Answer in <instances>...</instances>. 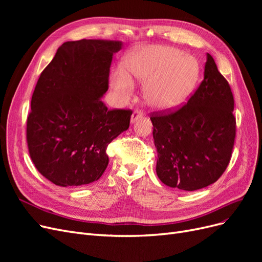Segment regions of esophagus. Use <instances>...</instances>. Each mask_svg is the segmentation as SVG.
Wrapping results in <instances>:
<instances>
[{"label":"esophagus","mask_w":262,"mask_h":262,"mask_svg":"<svg viewBox=\"0 0 262 262\" xmlns=\"http://www.w3.org/2000/svg\"><path fill=\"white\" fill-rule=\"evenodd\" d=\"M142 117H143V113H142L141 110H138V109L134 110L132 116H131V122H136L138 119H140Z\"/></svg>","instance_id":"34e87169"}]
</instances>
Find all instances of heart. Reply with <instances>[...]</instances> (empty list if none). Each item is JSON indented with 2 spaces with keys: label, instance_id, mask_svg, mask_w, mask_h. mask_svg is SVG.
I'll return each instance as SVG.
<instances>
[{
  "label": "heart",
  "instance_id": "obj_1",
  "mask_svg": "<svg viewBox=\"0 0 262 262\" xmlns=\"http://www.w3.org/2000/svg\"><path fill=\"white\" fill-rule=\"evenodd\" d=\"M199 75V63L191 55L168 46H146L128 54L123 69L113 72L110 84L125 99L134 94L133 81L145 84L147 104L155 109L169 110L186 101Z\"/></svg>",
  "mask_w": 262,
  "mask_h": 262
}]
</instances>
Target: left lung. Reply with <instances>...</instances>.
Masks as SVG:
<instances>
[{
	"label": "left lung",
	"instance_id": "obj_1",
	"mask_svg": "<svg viewBox=\"0 0 262 262\" xmlns=\"http://www.w3.org/2000/svg\"><path fill=\"white\" fill-rule=\"evenodd\" d=\"M233 110L231 86L208 53L203 81L186 104L150 114L163 184L194 191L223 175L236 137Z\"/></svg>",
	"mask_w": 262,
	"mask_h": 262
}]
</instances>
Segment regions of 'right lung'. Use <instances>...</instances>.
Masks as SVG:
<instances>
[{"label": "right lung", "instance_id": "add662e5", "mask_svg": "<svg viewBox=\"0 0 262 262\" xmlns=\"http://www.w3.org/2000/svg\"><path fill=\"white\" fill-rule=\"evenodd\" d=\"M121 46L96 39L64 42L39 76L26 139L35 167L54 185L98 180L109 163L108 144L129 128L132 110L108 109L100 100Z\"/></svg>", "mask_w": 262, "mask_h": 262}]
</instances>
